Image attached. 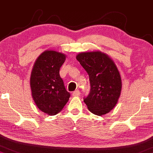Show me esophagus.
<instances>
[{
	"label": "esophagus",
	"instance_id": "1",
	"mask_svg": "<svg viewBox=\"0 0 153 153\" xmlns=\"http://www.w3.org/2000/svg\"><path fill=\"white\" fill-rule=\"evenodd\" d=\"M72 96H74V97H78V96H80V91L78 90H75V91L72 92Z\"/></svg>",
	"mask_w": 153,
	"mask_h": 153
}]
</instances>
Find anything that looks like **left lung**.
Instances as JSON below:
<instances>
[{
	"label": "left lung",
	"instance_id": "left-lung-1",
	"mask_svg": "<svg viewBox=\"0 0 153 153\" xmlns=\"http://www.w3.org/2000/svg\"><path fill=\"white\" fill-rule=\"evenodd\" d=\"M76 59L89 77L91 89L83 101L94 114H106L115 107L121 94V75L117 65L109 56L98 51L80 53Z\"/></svg>",
	"mask_w": 153,
	"mask_h": 153
}]
</instances>
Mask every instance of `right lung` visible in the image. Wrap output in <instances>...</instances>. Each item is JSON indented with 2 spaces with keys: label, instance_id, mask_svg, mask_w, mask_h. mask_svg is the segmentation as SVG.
Returning <instances> with one entry per match:
<instances>
[{
  "label": "right lung",
  "instance_id": "add662e5",
  "mask_svg": "<svg viewBox=\"0 0 153 153\" xmlns=\"http://www.w3.org/2000/svg\"><path fill=\"white\" fill-rule=\"evenodd\" d=\"M65 60L64 53L48 50L38 56L30 73L33 101L40 111L50 116L59 113L70 97L59 75Z\"/></svg>",
  "mask_w": 153,
  "mask_h": 153
}]
</instances>
